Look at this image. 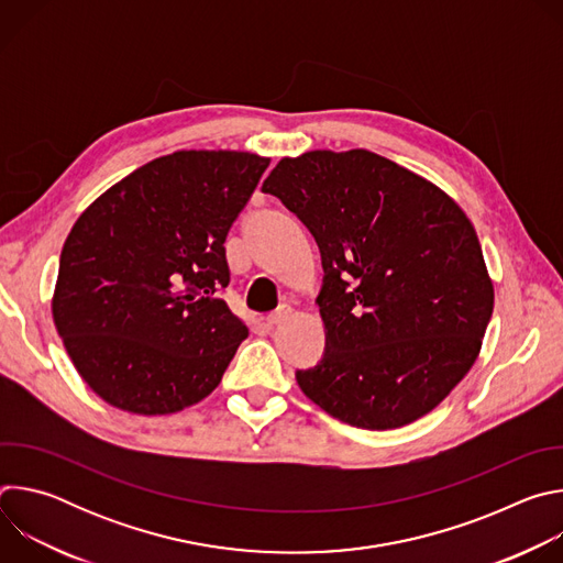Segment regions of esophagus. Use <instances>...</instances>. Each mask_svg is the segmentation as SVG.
I'll return each mask as SVG.
<instances>
[{
    "mask_svg": "<svg viewBox=\"0 0 563 563\" xmlns=\"http://www.w3.org/2000/svg\"><path fill=\"white\" fill-rule=\"evenodd\" d=\"M291 307L289 305H280L276 311H272L269 316H267V325L269 328H276V325H283L285 323V320L291 316Z\"/></svg>",
    "mask_w": 563,
    "mask_h": 563,
    "instance_id": "1",
    "label": "esophagus"
}]
</instances>
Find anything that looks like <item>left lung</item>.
Segmentation results:
<instances>
[{
  "label": "left lung",
  "instance_id": "obj_1",
  "mask_svg": "<svg viewBox=\"0 0 563 563\" xmlns=\"http://www.w3.org/2000/svg\"><path fill=\"white\" fill-rule=\"evenodd\" d=\"M316 238L325 354L298 369L330 417L394 430L474 365L495 307L476 231L437 185L365 148L283 157L263 183Z\"/></svg>",
  "mask_w": 563,
  "mask_h": 563
}]
</instances>
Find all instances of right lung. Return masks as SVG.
Masks as SVG:
<instances>
[{"label": "right lung", "mask_w": 563, "mask_h": 563, "mask_svg": "<svg viewBox=\"0 0 563 563\" xmlns=\"http://www.w3.org/2000/svg\"><path fill=\"white\" fill-rule=\"evenodd\" d=\"M269 157L176 151L107 189L79 216L59 256L57 334L109 406L174 415L209 396L250 334L218 296L224 238Z\"/></svg>", "instance_id": "1"}]
</instances>
